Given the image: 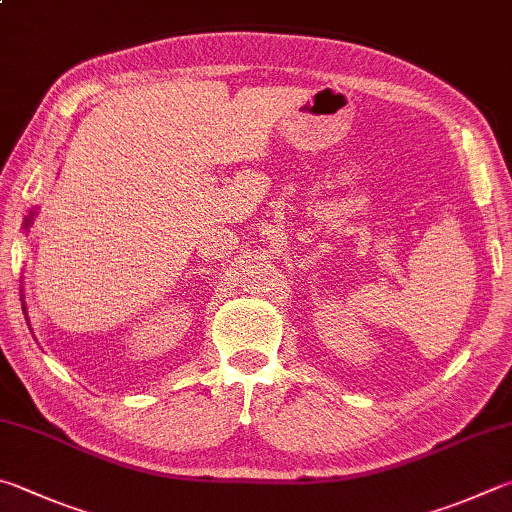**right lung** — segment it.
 Wrapping results in <instances>:
<instances>
[{
	"instance_id": "right-lung-1",
	"label": "right lung",
	"mask_w": 512,
	"mask_h": 512,
	"mask_svg": "<svg viewBox=\"0 0 512 512\" xmlns=\"http://www.w3.org/2000/svg\"><path fill=\"white\" fill-rule=\"evenodd\" d=\"M33 217H35V210H31V215L24 219V230H26V228H29V224H31V221H33ZM24 313H26V304H24Z\"/></svg>"
}]
</instances>
